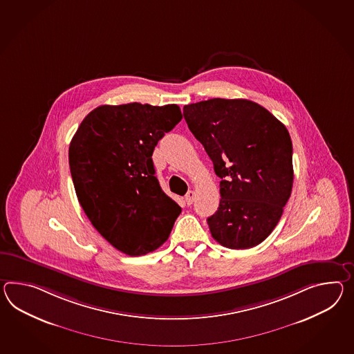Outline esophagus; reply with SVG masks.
<instances>
[{"label":"esophagus","mask_w":354,"mask_h":354,"mask_svg":"<svg viewBox=\"0 0 354 354\" xmlns=\"http://www.w3.org/2000/svg\"><path fill=\"white\" fill-rule=\"evenodd\" d=\"M194 199H196V192L189 190V192L185 194V202H187V205L190 206V205L194 202Z\"/></svg>","instance_id":"1"}]
</instances>
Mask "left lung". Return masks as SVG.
<instances>
[{
	"label": "left lung",
	"mask_w": 354,
	"mask_h": 354,
	"mask_svg": "<svg viewBox=\"0 0 354 354\" xmlns=\"http://www.w3.org/2000/svg\"><path fill=\"white\" fill-rule=\"evenodd\" d=\"M220 181V205L207 218L230 250L259 245L275 229L293 187V146L284 124L250 100L212 98L184 106Z\"/></svg>",
	"instance_id": "8db88e82"
}]
</instances>
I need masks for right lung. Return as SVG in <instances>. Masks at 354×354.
Instances as JSON below:
<instances>
[{
  "instance_id": "1",
  "label": "right lung",
  "mask_w": 354,
  "mask_h": 354,
  "mask_svg": "<svg viewBox=\"0 0 354 354\" xmlns=\"http://www.w3.org/2000/svg\"><path fill=\"white\" fill-rule=\"evenodd\" d=\"M178 104H104L70 142V173L80 206L116 250L143 256L167 241L181 208L155 176L152 153L181 120Z\"/></svg>"
}]
</instances>
